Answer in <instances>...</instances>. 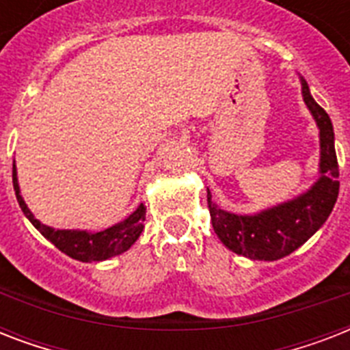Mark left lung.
Instances as JSON below:
<instances>
[{
	"label": "left lung",
	"instance_id": "obj_1",
	"mask_svg": "<svg viewBox=\"0 0 350 350\" xmlns=\"http://www.w3.org/2000/svg\"><path fill=\"white\" fill-rule=\"evenodd\" d=\"M301 94L320 129V178L314 185L291 202L280 203L252 216L221 211L214 205L213 196L207 191L214 232L227 249L250 260L274 261L294 252L325 224L338 200L340 169L331 118L310 96L309 85L304 78Z\"/></svg>",
	"mask_w": 350,
	"mask_h": 350
}]
</instances>
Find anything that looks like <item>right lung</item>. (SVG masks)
Returning a JSON list of instances; mask_svg holds the SVG:
<instances>
[{"label":"right lung","instance_id":"add662e5","mask_svg":"<svg viewBox=\"0 0 350 350\" xmlns=\"http://www.w3.org/2000/svg\"><path fill=\"white\" fill-rule=\"evenodd\" d=\"M12 183L16 198L23 214L30 219V224L40 230L52 245H56L57 249L65 252L67 256L78 261H103L109 260L112 256H118L125 252L134 245L139 234L143 230V221H145V207L143 203L120 224L112 225L109 229L100 230V232H89V230H62L52 229L49 225H43L40 219L34 218V214L30 213L27 203L19 194L18 174H16V165H12Z\"/></svg>","mask_w":350,"mask_h":350}]
</instances>
